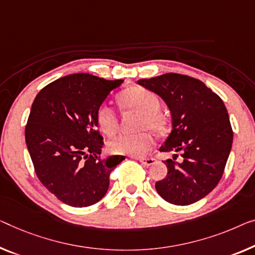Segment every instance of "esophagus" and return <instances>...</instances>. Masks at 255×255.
I'll return each mask as SVG.
<instances>
[{
	"mask_svg": "<svg viewBox=\"0 0 255 255\" xmlns=\"http://www.w3.org/2000/svg\"><path fill=\"white\" fill-rule=\"evenodd\" d=\"M137 160L140 162V164L144 165V166H151L153 165L155 162V158H143V157H139V158H136Z\"/></svg>",
	"mask_w": 255,
	"mask_h": 255,
	"instance_id": "34e87169",
	"label": "esophagus"
}]
</instances>
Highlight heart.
<instances>
[{
	"label": "heart",
	"instance_id": "obj_1",
	"mask_svg": "<svg viewBox=\"0 0 255 255\" xmlns=\"http://www.w3.org/2000/svg\"><path fill=\"white\" fill-rule=\"evenodd\" d=\"M120 105L128 111L140 113L139 127L149 128L161 134L166 130L167 119L160 109V101L152 91L143 87L134 86L121 91L118 96ZM96 120L101 130L108 136H113L118 130V116L111 106L103 104L97 110ZM154 139L149 131L135 135H119L109 144L110 152L115 154H127L140 157L147 153L153 146Z\"/></svg>",
	"mask_w": 255,
	"mask_h": 255
}]
</instances>
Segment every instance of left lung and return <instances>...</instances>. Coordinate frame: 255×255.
<instances>
[{
	"label": "left lung",
	"instance_id": "1",
	"mask_svg": "<svg viewBox=\"0 0 255 255\" xmlns=\"http://www.w3.org/2000/svg\"><path fill=\"white\" fill-rule=\"evenodd\" d=\"M138 85L166 102L173 129L160 152H175L167 159L168 172L155 190L170 204L185 206L207 196L221 180L234 131L221 98L200 80L166 73L140 79ZM178 154L182 160L175 162Z\"/></svg>",
	"mask_w": 255,
	"mask_h": 255
}]
</instances>
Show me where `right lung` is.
<instances>
[{
  "label": "right lung",
  "mask_w": 255,
  "mask_h": 255,
  "mask_svg": "<svg viewBox=\"0 0 255 255\" xmlns=\"http://www.w3.org/2000/svg\"><path fill=\"white\" fill-rule=\"evenodd\" d=\"M124 80L87 73L63 77L36 95L25 127L37 177L64 204L87 207L108 192L110 174L124 155L101 158L97 110Z\"/></svg>",
  "instance_id": "right-lung-1"
}]
</instances>
